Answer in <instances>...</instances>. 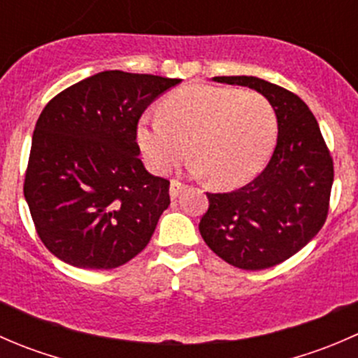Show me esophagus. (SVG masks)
Listing matches in <instances>:
<instances>
[{"mask_svg": "<svg viewBox=\"0 0 358 358\" xmlns=\"http://www.w3.org/2000/svg\"><path fill=\"white\" fill-rule=\"evenodd\" d=\"M183 187L185 185L182 182H178V180H171V183H169V196H171V199H176L182 194Z\"/></svg>", "mask_w": 358, "mask_h": 358, "instance_id": "34e87169", "label": "esophagus"}]
</instances>
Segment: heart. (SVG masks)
I'll return each instance as SVG.
<instances>
[{
  "label": "heart",
  "mask_w": 358,
  "mask_h": 358,
  "mask_svg": "<svg viewBox=\"0 0 358 358\" xmlns=\"http://www.w3.org/2000/svg\"><path fill=\"white\" fill-rule=\"evenodd\" d=\"M277 136L275 110L259 93L190 85L169 93L159 115H143L136 142L157 173L194 159L192 173L218 189H236L255 178Z\"/></svg>",
  "instance_id": "heart-1"
}]
</instances>
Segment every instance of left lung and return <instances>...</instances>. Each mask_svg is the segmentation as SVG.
Masks as SVG:
<instances>
[{
	"label": "left lung",
	"mask_w": 358,
	"mask_h": 358,
	"mask_svg": "<svg viewBox=\"0 0 358 358\" xmlns=\"http://www.w3.org/2000/svg\"><path fill=\"white\" fill-rule=\"evenodd\" d=\"M213 81L248 86L275 110L277 145L266 168L243 189L206 194L199 232L213 252L243 270L286 262L322 229L334 180L333 159L319 122L301 99L255 76Z\"/></svg>",
	"instance_id": "1"
}]
</instances>
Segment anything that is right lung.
Segmentation results:
<instances>
[{
  "mask_svg": "<svg viewBox=\"0 0 358 358\" xmlns=\"http://www.w3.org/2000/svg\"><path fill=\"white\" fill-rule=\"evenodd\" d=\"M182 79L103 71L52 99L36 122L24 196L39 239L78 268L110 270L149 244L169 182L140 159L143 110Z\"/></svg>",
  "mask_w": 358,
  "mask_h": 358,
  "instance_id": "obj_1",
  "label": "right lung"
}]
</instances>
